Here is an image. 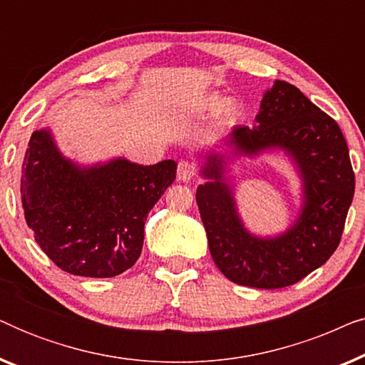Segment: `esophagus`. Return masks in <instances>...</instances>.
Returning <instances> with one entry per match:
<instances>
[{"label": "esophagus", "mask_w": 365, "mask_h": 365, "mask_svg": "<svg viewBox=\"0 0 365 365\" xmlns=\"http://www.w3.org/2000/svg\"><path fill=\"white\" fill-rule=\"evenodd\" d=\"M197 173V168L196 164H194L192 161H189V159H181V161L178 163V179L179 181L182 182H187L191 181V179H194V176H196Z\"/></svg>", "instance_id": "34e87169"}]
</instances>
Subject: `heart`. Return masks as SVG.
Masks as SVG:
<instances>
[{
  "instance_id": "b5f03b06",
  "label": "heart",
  "mask_w": 365,
  "mask_h": 365,
  "mask_svg": "<svg viewBox=\"0 0 365 365\" xmlns=\"http://www.w3.org/2000/svg\"><path fill=\"white\" fill-rule=\"evenodd\" d=\"M221 106H222V98L219 96V94H214V96L207 99V108L211 109V111H216V109H219ZM242 111L244 109L241 103L231 101L224 106V118H226L227 121H236V119L242 116Z\"/></svg>"
}]
</instances>
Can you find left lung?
I'll return each instance as SVG.
<instances>
[{
  "label": "left lung",
  "mask_w": 365,
  "mask_h": 365,
  "mask_svg": "<svg viewBox=\"0 0 365 365\" xmlns=\"http://www.w3.org/2000/svg\"><path fill=\"white\" fill-rule=\"evenodd\" d=\"M257 126H236L227 144L242 153L271 146L296 158L306 181V207L299 221L281 237L257 239L239 221L231 189L221 181L224 159L207 158L196 201L207 234L209 251L229 281L247 287L292 286L321 267L341 242L356 176L346 138L334 119L286 81L264 94Z\"/></svg>",
  "instance_id": "8db88e82"
}]
</instances>
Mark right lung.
I'll use <instances>...</instances> for the list:
<instances>
[{
	"instance_id": "1",
	"label": "right lung",
	"mask_w": 365,
	"mask_h": 365,
	"mask_svg": "<svg viewBox=\"0 0 365 365\" xmlns=\"http://www.w3.org/2000/svg\"><path fill=\"white\" fill-rule=\"evenodd\" d=\"M176 179L168 159L139 166L126 159L79 169L34 131L21 171V204L41 251L64 272L114 277L141 256L144 222Z\"/></svg>"
}]
</instances>
